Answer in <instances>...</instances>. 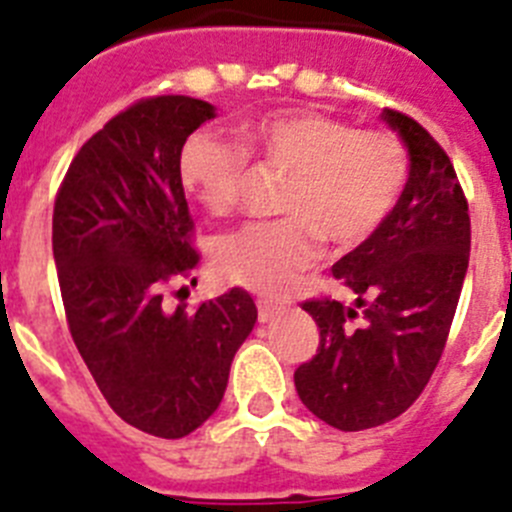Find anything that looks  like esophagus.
Instances as JSON below:
<instances>
[{"label":"esophagus","instance_id":"34e87169","mask_svg":"<svg viewBox=\"0 0 512 512\" xmlns=\"http://www.w3.org/2000/svg\"><path fill=\"white\" fill-rule=\"evenodd\" d=\"M279 312L277 302H269V300H259V323H269L274 320V315Z\"/></svg>","mask_w":512,"mask_h":512}]
</instances>
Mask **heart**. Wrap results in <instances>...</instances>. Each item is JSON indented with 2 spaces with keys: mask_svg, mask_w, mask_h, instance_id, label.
Instances as JSON below:
<instances>
[{
  "mask_svg": "<svg viewBox=\"0 0 512 512\" xmlns=\"http://www.w3.org/2000/svg\"><path fill=\"white\" fill-rule=\"evenodd\" d=\"M235 135L238 146L192 133L176 174L194 205L223 217L238 202L246 153L289 171L279 197L287 217L251 223L212 246L217 274L261 295H279L310 269L320 238L338 248L369 241L408 184V151L387 130H356L315 110H277L238 122Z\"/></svg>",
  "mask_w": 512,
  "mask_h": 512,
  "instance_id": "heart-1",
  "label": "heart"
}]
</instances>
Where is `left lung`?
<instances>
[{
	"instance_id": "1",
	"label": "left lung",
	"mask_w": 512,
	"mask_h": 512,
	"mask_svg": "<svg viewBox=\"0 0 512 512\" xmlns=\"http://www.w3.org/2000/svg\"><path fill=\"white\" fill-rule=\"evenodd\" d=\"M382 120L408 148L405 192L382 228L333 264L354 305H302L320 343L295 372L297 395L338 431L382 425L418 400L446 346L469 266V207L449 156L413 117L382 110Z\"/></svg>"
}]
</instances>
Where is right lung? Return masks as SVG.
Instances as JSON below:
<instances>
[{
	"mask_svg": "<svg viewBox=\"0 0 512 512\" xmlns=\"http://www.w3.org/2000/svg\"><path fill=\"white\" fill-rule=\"evenodd\" d=\"M212 117L202 99H140L81 146L53 210L71 338L110 408L158 438L189 436L215 413L259 315L238 287L194 312L164 310V284L200 261L176 161Z\"/></svg>",
	"mask_w": 512,
	"mask_h": 512,
	"instance_id": "obj_1",
	"label": "right lung"
}]
</instances>
